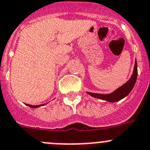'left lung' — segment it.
<instances>
[{
	"label": "left lung",
	"mask_w": 150,
	"mask_h": 150,
	"mask_svg": "<svg viewBox=\"0 0 150 150\" xmlns=\"http://www.w3.org/2000/svg\"><path fill=\"white\" fill-rule=\"evenodd\" d=\"M137 76H138V65H137V61L136 59H135L133 73H132V76L129 78V80L127 83H124V85L120 86L119 88H117V89L113 91L112 92H111L110 94H98V93H93V92H87V94H89L92 97L101 99V100H107V101L112 102V103L119 101L120 100L127 97L129 94L130 92L132 91V89H133L134 86L135 84V82H136Z\"/></svg>",
	"instance_id": "obj_1"
}]
</instances>
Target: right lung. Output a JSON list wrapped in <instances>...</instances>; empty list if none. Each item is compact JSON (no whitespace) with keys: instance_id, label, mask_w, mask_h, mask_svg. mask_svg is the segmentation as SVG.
<instances>
[{"instance_id":"right-lung-1","label":"right lung","mask_w":150,"mask_h":150,"mask_svg":"<svg viewBox=\"0 0 150 150\" xmlns=\"http://www.w3.org/2000/svg\"><path fill=\"white\" fill-rule=\"evenodd\" d=\"M46 104V103H45ZM45 104H40V105H30V104H26L28 106V107H31V108H38V107H40V106H43V105Z\"/></svg>"}]
</instances>
